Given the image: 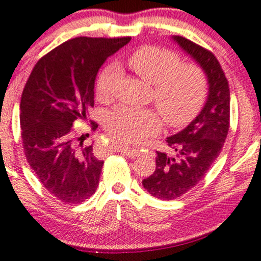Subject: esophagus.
<instances>
[{
	"mask_svg": "<svg viewBox=\"0 0 261 261\" xmlns=\"http://www.w3.org/2000/svg\"><path fill=\"white\" fill-rule=\"evenodd\" d=\"M119 152L123 153V155L128 156V158H139L140 155H141V152H140V150H136V149H126V147H120L119 149Z\"/></svg>",
	"mask_w": 261,
	"mask_h": 261,
	"instance_id": "1",
	"label": "esophagus"
}]
</instances>
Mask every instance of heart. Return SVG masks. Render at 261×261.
I'll return each instance as SVG.
<instances>
[{
  "instance_id": "b5f03b06",
  "label": "heart",
  "mask_w": 261,
  "mask_h": 261,
  "mask_svg": "<svg viewBox=\"0 0 261 261\" xmlns=\"http://www.w3.org/2000/svg\"><path fill=\"white\" fill-rule=\"evenodd\" d=\"M127 66L142 80L152 84V97L164 121L181 127L199 114L207 96L205 71L193 62H181L179 55L159 46H141L127 57ZM119 70L108 66L96 81L100 102L114 101ZM105 128L123 146H135L160 128V117L153 110L119 108L105 119Z\"/></svg>"
}]
</instances>
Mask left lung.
Returning a JSON list of instances; mask_svg holds the SVG:
<instances>
[{"label":"left lung","instance_id":"1","mask_svg":"<svg viewBox=\"0 0 261 261\" xmlns=\"http://www.w3.org/2000/svg\"><path fill=\"white\" fill-rule=\"evenodd\" d=\"M174 40L194 57L209 81V96L196 119L176 135L167 138L172 155L156 151V169L142 180L153 197L174 200L205 177L223 150L230 127V90L225 72L213 52L182 36Z\"/></svg>","mask_w":261,"mask_h":261}]
</instances>
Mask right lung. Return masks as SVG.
Here are the masks:
<instances>
[{"label":"right lung","instance_id":"obj_1","mask_svg":"<svg viewBox=\"0 0 261 261\" xmlns=\"http://www.w3.org/2000/svg\"><path fill=\"white\" fill-rule=\"evenodd\" d=\"M130 40L71 38L41 57L24 85L20 103L24 156L43 188L65 204H80L97 189L103 161L72 126L94 108L98 68Z\"/></svg>","mask_w":261,"mask_h":261}]
</instances>
